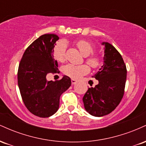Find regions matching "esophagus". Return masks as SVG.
Returning a JSON list of instances; mask_svg holds the SVG:
<instances>
[{
  "label": "esophagus",
  "mask_w": 146,
  "mask_h": 146,
  "mask_svg": "<svg viewBox=\"0 0 146 146\" xmlns=\"http://www.w3.org/2000/svg\"><path fill=\"white\" fill-rule=\"evenodd\" d=\"M71 83H72V84H75L77 83V80H75V79L72 78L71 79Z\"/></svg>",
  "instance_id": "1"
}]
</instances>
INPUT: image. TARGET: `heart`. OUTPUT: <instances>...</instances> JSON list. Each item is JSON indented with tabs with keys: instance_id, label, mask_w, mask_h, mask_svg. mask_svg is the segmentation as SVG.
Wrapping results in <instances>:
<instances>
[{
	"instance_id": "obj_1",
	"label": "heart",
	"mask_w": 146,
	"mask_h": 146,
	"mask_svg": "<svg viewBox=\"0 0 146 146\" xmlns=\"http://www.w3.org/2000/svg\"><path fill=\"white\" fill-rule=\"evenodd\" d=\"M76 46L84 56H88L87 63L93 68H96L100 64V58L98 55L91 54L94 50V46L91 42L86 40H80L76 42ZM53 55L54 59L58 62H63L65 60L66 55V43L64 41H60L53 48ZM63 73L71 78L77 79L82 75L88 73L90 71L89 66L86 64L75 65L68 64L64 65L62 68Z\"/></svg>"
}]
</instances>
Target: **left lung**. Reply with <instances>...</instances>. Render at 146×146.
Wrapping results in <instances>:
<instances>
[{"instance_id": "left-lung-1", "label": "left lung", "mask_w": 146, "mask_h": 146, "mask_svg": "<svg viewBox=\"0 0 146 146\" xmlns=\"http://www.w3.org/2000/svg\"><path fill=\"white\" fill-rule=\"evenodd\" d=\"M104 46V64L93 78L98 80L95 87L88 88L83 102L85 110L95 117H102L113 111L124 93L127 70L118 51L108 42Z\"/></svg>"}]
</instances>
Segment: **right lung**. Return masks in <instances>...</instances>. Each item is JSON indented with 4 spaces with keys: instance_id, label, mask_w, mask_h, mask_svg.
<instances>
[{
    "instance_id": "obj_1",
    "label": "right lung",
    "mask_w": 146,
    "mask_h": 146,
    "mask_svg": "<svg viewBox=\"0 0 146 146\" xmlns=\"http://www.w3.org/2000/svg\"><path fill=\"white\" fill-rule=\"evenodd\" d=\"M56 34H44L25 50L19 64L18 84L25 106L36 116L48 117L58 111L60 98L71 86L69 77L64 75L57 81H48V73H58V64L53 51Z\"/></svg>"
}]
</instances>
